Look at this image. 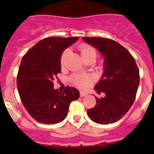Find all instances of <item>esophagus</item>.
Wrapping results in <instances>:
<instances>
[{
	"instance_id": "esophagus-1",
	"label": "esophagus",
	"mask_w": 154,
	"mask_h": 154,
	"mask_svg": "<svg viewBox=\"0 0 154 154\" xmlns=\"http://www.w3.org/2000/svg\"><path fill=\"white\" fill-rule=\"evenodd\" d=\"M87 93H85V92H83V91H80V97H83L86 96L87 95Z\"/></svg>"
}]
</instances>
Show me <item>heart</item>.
Listing matches in <instances>:
<instances>
[{
  "instance_id": "1",
  "label": "heart",
  "mask_w": 154,
  "mask_h": 154,
  "mask_svg": "<svg viewBox=\"0 0 154 154\" xmlns=\"http://www.w3.org/2000/svg\"><path fill=\"white\" fill-rule=\"evenodd\" d=\"M79 51L81 53L82 57L83 60L87 58L89 56H94L96 57V51L93 47L89 46L86 44H82L79 46ZM67 54V50L63 52V53L60 56V65L63 66L64 65V60H65V56ZM71 82L75 86L80 89H87L94 82V77L92 75L89 74H75L71 77L70 78Z\"/></svg>"
}]
</instances>
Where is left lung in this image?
Returning <instances> with one entry per match:
<instances>
[{
  "instance_id": "1",
  "label": "left lung",
  "mask_w": 154,
  "mask_h": 154,
  "mask_svg": "<svg viewBox=\"0 0 154 154\" xmlns=\"http://www.w3.org/2000/svg\"><path fill=\"white\" fill-rule=\"evenodd\" d=\"M104 57V74L95 86L105 97H96L97 104L87 113L93 122L108 125L120 120L134 104L140 82L135 59L125 47L112 39L82 37Z\"/></svg>"
}]
</instances>
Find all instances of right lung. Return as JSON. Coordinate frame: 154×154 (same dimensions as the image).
<instances>
[{"label": "right lung", "instance_id": "obj_1", "mask_svg": "<svg viewBox=\"0 0 154 154\" xmlns=\"http://www.w3.org/2000/svg\"><path fill=\"white\" fill-rule=\"evenodd\" d=\"M79 37H50L40 41L25 53L18 70L17 85L25 109L37 122L56 124L62 122L79 91L67 86L53 89V78L61 71L60 59L67 47Z\"/></svg>", "mask_w": 154, "mask_h": 154}]
</instances>
